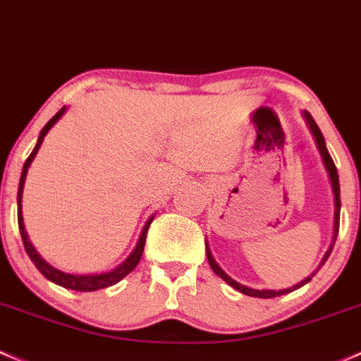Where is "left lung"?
Masks as SVG:
<instances>
[{"instance_id":"8db88e82","label":"left lung","mask_w":361,"mask_h":361,"mask_svg":"<svg viewBox=\"0 0 361 361\" xmlns=\"http://www.w3.org/2000/svg\"><path fill=\"white\" fill-rule=\"evenodd\" d=\"M305 117H306V123H308V126H310L311 133H313V136H314V142H317V147H318V150H320V154H322V159H324V164H325V168H327V171H329V178H331L332 190H334V197H336V212H334V240H332L331 247H329L327 252H325L324 259H322V263H320V267H322V264H325V261L329 259V256H331V252H332V247H334V244H336L337 233H339V216H341V188H339V176H337V169H336V164H334V161H332L331 154H329L327 147H325V140H324V135H322L320 128L317 126V123H314V119H313V117H311V114H310V112H305ZM206 254H207V261H209V264H211L212 271H214L216 275H218V276H221V279L225 280V282L228 283V286L233 287V289H237L238 292H242V294H247V295H252V298H261V299H270V298H276V295H282V294H287V292H292V290L299 289V287H302V286H305V283H308L310 280L313 279V276L317 275V271H318V270H317V271H314V273H311V275L308 276V279H305V280H302V282H299L298 286L290 287V289H283V290H257V289H249V287H245V286H240V283H238V282H235V280H231L230 276L226 275V273L223 271L221 268L218 267V264H216V261L212 259V256H211L209 249H207V245H206ZM320 267H318V268H320Z\"/></svg>"}]
</instances>
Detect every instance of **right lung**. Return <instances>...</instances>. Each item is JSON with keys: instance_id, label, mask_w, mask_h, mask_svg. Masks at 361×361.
<instances>
[{"instance_id": "obj_1", "label": "right lung", "mask_w": 361, "mask_h": 361, "mask_svg": "<svg viewBox=\"0 0 361 361\" xmlns=\"http://www.w3.org/2000/svg\"><path fill=\"white\" fill-rule=\"evenodd\" d=\"M66 112V107L60 109L59 112L55 114V116L51 117L50 121L47 123V126L43 128L39 133V138H37V143L36 147H34V150L30 152V155L27 157V161H25L24 164V169H22V176H20V183H18V193H17V214H18V230H20V237H22V242H24V247H25V252L29 254L30 261H32L34 264H36V268L43 273L44 276H47L48 280H51V282L59 283V286L66 287V289H72V290H79V292H91V290H98V289H105V287H111L114 283H117L119 280H123L124 276L128 275V273H131L133 270L136 268V264L140 263V257H142L143 254V247H145V238H147V231H149V226L152 223L150 218L149 221H147V225L143 226L142 230V235H140L138 238V244H136L135 250L131 252V256L128 257L126 261H124L121 267H117L116 270L109 271V273H100V275H71V273H63V271H59L55 270V268L50 267V264L47 263L44 259H41L39 254L36 252L32 247V244L29 242L27 238V233H25V228H24V219H22V188H24V181H25V174H27V168L30 166V162H32V159L36 157L37 150H39L41 143H43L44 136H47V133L50 131V128L53 124L56 123V121L62 117V114Z\"/></svg>"}]
</instances>
